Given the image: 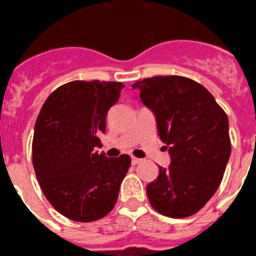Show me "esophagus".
Instances as JSON below:
<instances>
[{"instance_id":"1","label":"esophagus","mask_w":256,"mask_h":256,"mask_svg":"<svg viewBox=\"0 0 256 256\" xmlns=\"http://www.w3.org/2000/svg\"><path fill=\"white\" fill-rule=\"evenodd\" d=\"M142 162V160H140V158H136V156H132V164H138Z\"/></svg>"}]
</instances>
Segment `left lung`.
Masks as SVG:
<instances>
[{
	"instance_id": "left-lung-1",
	"label": "left lung",
	"mask_w": 256,
	"mask_h": 256,
	"mask_svg": "<svg viewBox=\"0 0 256 256\" xmlns=\"http://www.w3.org/2000/svg\"><path fill=\"white\" fill-rule=\"evenodd\" d=\"M132 88L154 112L171 158L170 166L160 168L146 187L150 204L164 216H190L222 182L231 154L228 118L211 92L190 78H144Z\"/></svg>"
}]
</instances>
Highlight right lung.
<instances>
[{"label": "right lung", "mask_w": 256, "mask_h": 256, "mask_svg": "<svg viewBox=\"0 0 256 256\" xmlns=\"http://www.w3.org/2000/svg\"><path fill=\"white\" fill-rule=\"evenodd\" d=\"M124 84L73 81L56 88L34 126L32 160L50 204L76 222H94L112 210L132 160L108 158L98 138Z\"/></svg>", "instance_id": "add662e5"}]
</instances>
